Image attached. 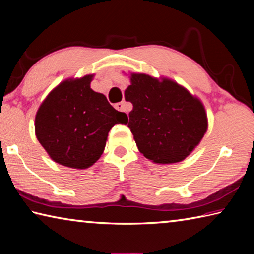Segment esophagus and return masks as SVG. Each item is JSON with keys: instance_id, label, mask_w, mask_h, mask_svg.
Listing matches in <instances>:
<instances>
[{"instance_id": "34e87169", "label": "esophagus", "mask_w": 254, "mask_h": 254, "mask_svg": "<svg viewBox=\"0 0 254 254\" xmlns=\"http://www.w3.org/2000/svg\"><path fill=\"white\" fill-rule=\"evenodd\" d=\"M115 109H117L118 111H121V112H123L124 111V103H117V104H115Z\"/></svg>"}]
</instances>
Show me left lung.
<instances>
[{
  "instance_id": "obj_1",
  "label": "left lung",
  "mask_w": 254,
  "mask_h": 254,
  "mask_svg": "<svg viewBox=\"0 0 254 254\" xmlns=\"http://www.w3.org/2000/svg\"><path fill=\"white\" fill-rule=\"evenodd\" d=\"M130 79L124 96L133 110L127 124L139 151L156 163L184 160L207 131L203 103L168 78L133 72Z\"/></svg>"
}]
</instances>
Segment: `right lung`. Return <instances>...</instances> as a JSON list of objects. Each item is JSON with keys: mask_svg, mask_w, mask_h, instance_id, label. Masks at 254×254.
<instances>
[{"mask_svg": "<svg viewBox=\"0 0 254 254\" xmlns=\"http://www.w3.org/2000/svg\"><path fill=\"white\" fill-rule=\"evenodd\" d=\"M93 77L62 81L41 103L36 115L38 141L55 162L69 168L93 166L104 151L111 128L127 120L103 94L93 91Z\"/></svg>", "mask_w": 254, "mask_h": 254, "instance_id": "1", "label": "right lung"}]
</instances>
